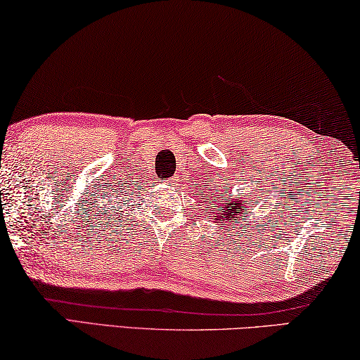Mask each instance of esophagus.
<instances>
[{
  "mask_svg": "<svg viewBox=\"0 0 360 360\" xmlns=\"http://www.w3.org/2000/svg\"><path fill=\"white\" fill-rule=\"evenodd\" d=\"M164 185H167V186H175V185H176V179H169V180H164Z\"/></svg>",
  "mask_w": 360,
  "mask_h": 360,
  "instance_id": "1",
  "label": "esophagus"
}]
</instances>
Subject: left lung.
Returning <instances> with one entry per match:
<instances>
[{
  "mask_svg": "<svg viewBox=\"0 0 360 360\" xmlns=\"http://www.w3.org/2000/svg\"><path fill=\"white\" fill-rule=\"evenodd\" d=\"M252 196L253 194L234 199L231 193L221 191V193H217L215 196H210L205 199L202 198V199H204V204H207L209 215L214 217V221L221 223V225L223 223H226L229 226L228 231H231V226L238 225L239 220L244 217V210L255 207V204H253V201L250 199Z\"/></svg>",
  "mask_w": 360,
  "mask_h": 360,
  "instance_id": "1",
  "label": "left lung"
}]
</instances>
